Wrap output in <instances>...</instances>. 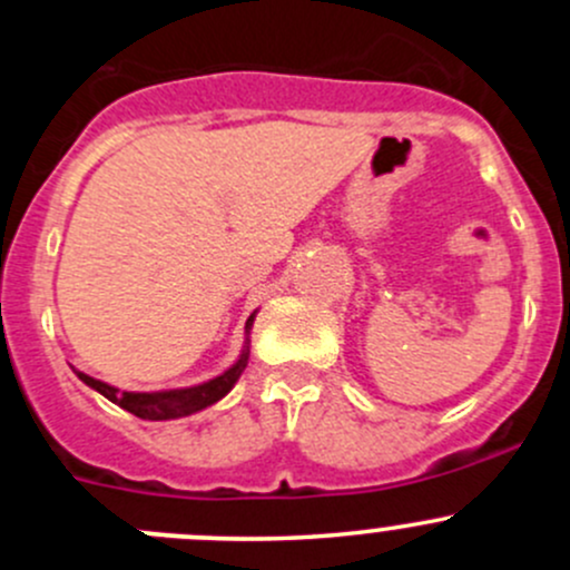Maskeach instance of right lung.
Segmentation results:
<instances>
[{"instance_id": "add662e5", "label": "right lung", "mask_w": 570, "mask_h": 570, "mask_svg": "<svg viewBox=\"0 0 570 570\" xmlns=\"http://www.w3.org/2000/svg\"><path fill=\"white\" fill-rule=\"evenodd\" d=\"M253 320H256V312L250 314L248 322H245V344L239 358L228 366L223 375L212 377V381L198 383V386L187 389H168V392H120V389L109 386L105 381H96V377L85 375V372H77L79 381L85 386H90L94 392L107 396L109 402L120 405L124 411L135 413V416L148 419V422H168V419H181L193 416V413L204 411V407L215 405L217 400H223L234 389V383L239 381V375L245 372L250 358V327Z\"/></svg>"}]
</instances>
